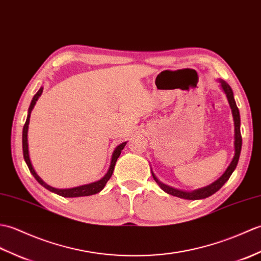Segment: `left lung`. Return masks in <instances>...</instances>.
Masks as SVG:
<instances>
[{"label":"left lung","mask_w":261,"mask_h":261,"mask_svg":"<svg viewBox=\"0 0 261 261\" xmlns=\"http://www.w3.org/2000/svg\"><path fill=\"white\" fill-rule=\"evenodd\" d=\"M221 86L225 92V95H227V97H228V101L230 103L231 109H232V115H233V120H234V152L236 153H234L232 162H231L230 165L228 166L227 171L223 173L222 176L219 177L216 182H213L212 184L207 185V187H205V188L192 191V192H184V191H179V190H175L173 188L167 187V185L161 183L152 172V175L156 181V183H158L161 187V189L165 191L166 193L174 195V196H178V198H182V199H187V200L205 199V198H207V196H210L213 193H216L217 191H219L222 188V185L228 181L229 177L231 176L232 172L237 167V164H238V161H239L240 152H241V145H242V137H241V133H240V114H239L238 107H237V105H236L233 92H232V89H231V87L225 82H222V80H221Z\"/></svg>","instance_id":"left-lung-1"}]
</instances>
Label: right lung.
<instances>
[{"mask_svg": "<svg viewBox=\"0 0 261 261\" xmlns=\"http://www.w3.org/2000/svg\"><path fill=\"white\" fill-rule=\"evenodd\" d=\"M42 91H43V88L41 87V88L39 89V91L37 92V94L33 96L32 101L30 103V107H29V112H28V117H27V120H25V124H24V126H23V132H22L23 158H24V161H25V163H27V165L29 167V170H30V172L32 173V175L36 177L37 181L40 184H41L42 187H44L45 189H48L49 191H51V192H55V193L59 194L61 196H65V198H77V196H87V195H92V194H96L98 192H100V191L103 189V187H105V185H106V183L108 182V179L112 177L115 164H116V162H117V159L119 158L121 150H123V148L125 147L126 142L125 143H121L120 145H118L117 147H116L115 152L113 154V158H112L111 166H109V170L107 172V174L103 176L101 179H99V181L94 182V183H90V184L82 185V187H77V188H72V189H65V190L55 189V188L50 187V185L45 184L42 181V179L39 177V175L37 174L36 171H34L33 166H32L31 162H30V158H29V149H28V127H29V121H30V114H31V111L33 109L34 105H36L38 98L41 96Z\"/></svg>", "mask_w": 261, "mask_h": 261, "instance_id": "right-lung-1", "label": "right lung"}]
</instances>
